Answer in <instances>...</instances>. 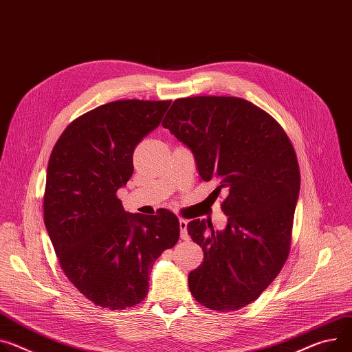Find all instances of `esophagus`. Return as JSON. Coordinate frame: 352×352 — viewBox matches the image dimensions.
<instances>
[{"label":"esophagus","mask_w":352,"mask_h":352,"mask_svg":"<svg viewBox=\"0 0 352 352\" xmlns=\"http://www.w3.org/2000/svg\"><path fill=\"white\" fill-rule=\"evenodd\" d=\"M179 227H180V238L182 239H184V241H187L188 238V234H187V221L186 220H180L179 221Z\"/></svg>","instance_id":"obj_1"}]
</instances>
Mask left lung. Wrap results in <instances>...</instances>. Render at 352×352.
I'll use <instances>...</instances> for the list:
<instances>
[{
    "label": "left lung",
    "instance_id": "8db88e82",
    "mask_svg": "<svg viewBox=\"0 0 352 352\" xmlns=\"http://www.w3.org/2000/svg\"><path fill=\"white\" fill-rule=\"evenodd\" d=\"M162 126L195 155L200 177L215 179L227 197L224 231L193 220L187 232L204 252L188 289L207 309L245 307L283 267L300 190L296 152L286 132L262 108L238 97L177 98Z\"/></svg>",
    "mask_w": 352,
    "mask_h": 352
}]
</instances>
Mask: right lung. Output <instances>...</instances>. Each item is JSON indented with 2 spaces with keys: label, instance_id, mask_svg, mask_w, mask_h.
<instances>
[{
  "label": "right lung",
  "instance_id": "right-lung-1",
  "mask_svg": "<svg viewBox=\"0 0 352 352\" xmlns=\"http://www.w3.org/2000/svg\"><path fill=\"white\" fill-rule=\"evenodd\" d=\"M170 100H120L80 116L53 148L43 219L60 267L96 306L124 310L149 290L153 262L176 245V215L131 214L117 197L133 172V149L164 118Z\"/></svg>",
  "mask_w": 352,
  "mask_h": 352
}]
</instances>
